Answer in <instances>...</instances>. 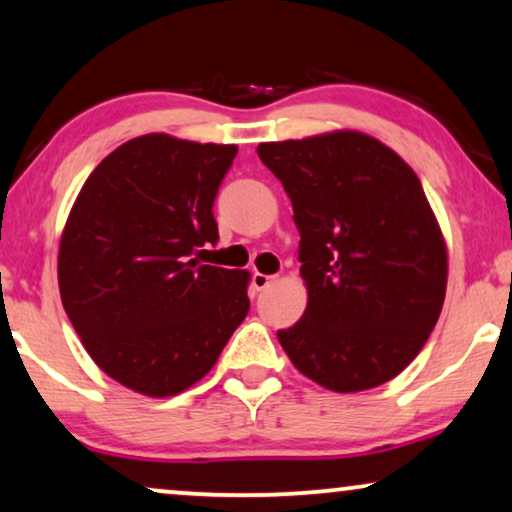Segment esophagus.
<instances>
[{"label":"esophagus","mask_w":512,"mask_h":512,"mask_svg":"<svg viewBox=\"0 0 512 512\" xmlns=\"http://www.w3.org/2000/svg\"><path fill=\"white\" fill-rule=\"evenodd\" d=\"M272 279H274V277H270V274H263V272H254V274H251V284H254L256 291H265V288H268V286L272 284Z\"/></svg>","instance_id":"1"}]
</instances>
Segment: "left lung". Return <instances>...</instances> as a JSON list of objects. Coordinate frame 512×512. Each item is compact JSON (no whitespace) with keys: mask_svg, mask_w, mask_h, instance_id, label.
Returning <instances> with one entry per match:
<instances>
[{"mask_svg":"<svg viewBox=\"0 0 512 512\" xmlns=\"http://www.w3.org/2000/svg\"><path fill=\"white\" fill-rule=\"evenodd\" d=\"M300 231L307 309L277 330L323 388L395 379L420 353L446 298L448 256L418 175L376 138L335 131L258 145Z\"/></svg>","mask_w":512,"mask_h":512,"instance_id":"obj_1","label":"left lung"}]
</instances>
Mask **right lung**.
<instances>
[{"label":"right lung","mask_w":512,"mask_h":512,"mask_svg":"<svg viewBox=\"0 0 512 512\" xmlns=\"http://www.w3.org/2000/svg\"><path fill=\"white\" fill-rule=\"evenodd\" d=\"M235 145L147 133L110 152L80 189L59 242V293L110 379L170 397L214 367L249 311V272L203 265L214 198Z\"/></svg>","instance_id":"right-lung-1"}]
</instances>
